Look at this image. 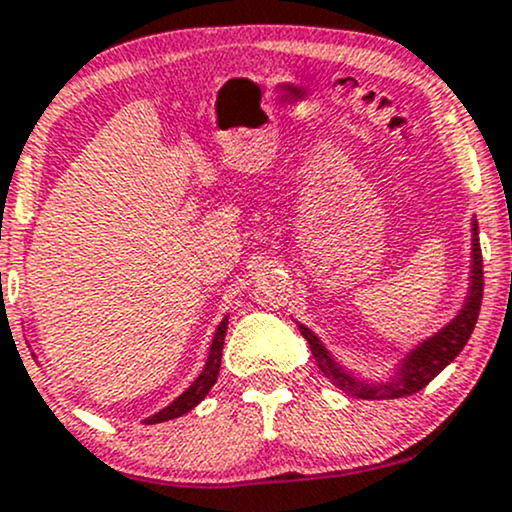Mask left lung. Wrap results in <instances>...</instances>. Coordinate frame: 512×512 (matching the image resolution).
<instances>
[{"mask_svg": "<svg viewBox=\"0 0 512 512\" xmlns=\"http://www.w3.org/2000/svg\"><path fill=\"white\" fill-rule=\"evenodd\" d=\"M481 297H484V261H481V246H479V229L474 225V237H472V283H469V295L464 302L462 312L457 314L445 329L435 333L433 338L423 341L421 346L413 348L404 358V363L399 367V375L392 382L384 384H367L358 382L355 377H350L336 360L331 358L329 350L324 348V343L314 336L307 326L300 324L302 336L307 338L309 348H312L314 360H317L319 370L324 372L329 380L336 384L341 392L348 396H358V399H399V396H411L421 392L430 380L440 375L452 360L457 358L459 350L467 346L469 336H472L476 319H479L481 309Z\"/></svg>", "mask_w": 512, "mask_h": 512, "instance_id": "8db88e82", "label": "left lung"}]
</instances>
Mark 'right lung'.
Returning <instances> with one entry per match:
<instances>
[{
  "label": "right lung",
  "mask_w": 512,
  "mask_h": 512,
  "mask_svg": "<svg viewBox=\"0 0 512 512\" xmlns=\"http://www.w3.org/2000/svg\"><path fill=\"white\" fill-rule=\"evenodd\" d=\"M225 333H227V317L222 319V324L217 326L215 338H212V346H210V355H208V363H205V370L200 372V377L195 380L191 387L183 392L174 404H169L166 409H162L154 416H149L145 423H164L171 421V418H179L183 413H188L193 406H198L200 401L205 399V394L210 392L212 384L217 382V375H220V363H222V346H225Z\"/></svg>",
  "instance_id": "add662e5"
}]
</instances>
